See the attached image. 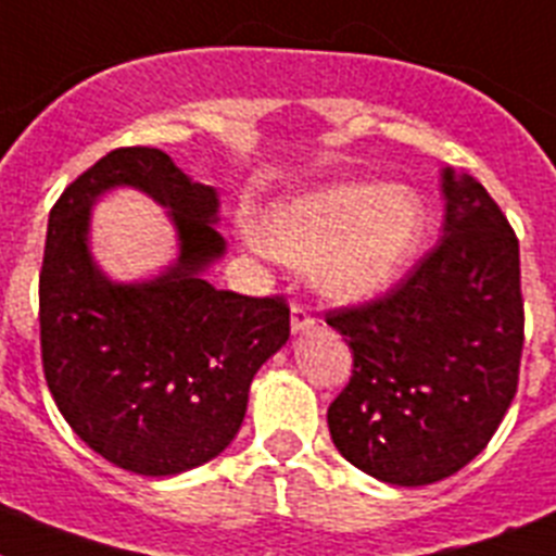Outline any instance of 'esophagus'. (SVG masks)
<instances>
[{
	"mask_svg": "<svg viewBox=\"0 0 556 556\" xmlns=\"http://www.w3.org/2000/svg\"><path fill=\"white\" fill-rule=\"evenodd\" d=\"M289 323H292V333H303L314 326V317L303 303H292V314H289Z\"/></svg>",
	"mask_w": 556,
	"mask_h": 556,
	"instance_id": "esophagus-1",
	"label": "esophagus"
}]
</instances>
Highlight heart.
I'll list each match as a JSON object with an SVG mask.
<instances>
[{
  "mask_svg": "<svg viewBox=\"0 0 556 556\" xmlns=\"http://www.w3.org/2000/svg\"><path fill=\"white\" fill-rule=\"evenodd\" d=\"M429 205L412 186L337 180L275 203L258 242L289 264H312L314 283L337 303L390 292L420 253Z\"/></svg>",
  "mask_w": 556,
  "mask_h": 556,
  "instance_id": "1",
  "label": "heart"
}]
</instances>
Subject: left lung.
Here are the masks:
<instances>
[{
  "label": "left lung",
  "mask_w": 556,
  "mask_h": 556,
  "mask_svg": "<svg viewBox=\"0 0 556 556\" xmlns=\"http://www.w3.org/2000/svg\"><path fill=\"white\" fill-rule=\"evenodd\" d=\"M437 248L378 301L328 314L353 351L328 431L353 468L424 488L490 443L518 390L520 253L488 189L443 169Z\"/></svg>",
  "instance_id": "1"
}]
</instances>
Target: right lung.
<instances>
[{
  "label": "right lung",
  "mask_w": 556,
  "mask_h": 556,
  "mask_svg": "<svg viewBox=\"0 0 556 556\" xmlns=\"http://www.w3.org/2000/svg\"><path fill=\"white\" fill-rule=\"evenodd\" d=\"M136 188L167 211L179 255L141 282H113L90 250V208ZM219 194L164 150L122 147L49 211L41 267V358L58 409L116 468L178 476L223 454L253 376L289 339L281 298H244L205 278L225 255Z\"/></svg>",
  "instance_id": "right-lung-1"
}]
</instances>
